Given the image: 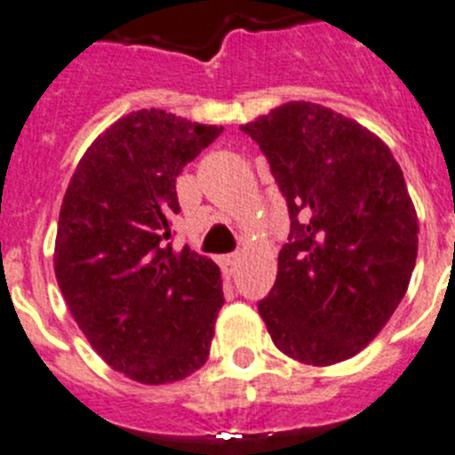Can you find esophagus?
<instances>
[{"label":"esophagus","instance_id":"34e87169","mask_svg":"<svg viewBox=\"0 0 455 455\" xmlns=\"http://www.w3.org/2000/svg\"><path fill=\"white\" fill-rule=\"evenodd\" d=\"M243 260V253H228V256L220 258V265H222L224 274H233Z\"/></svg>","mask_w":455,"mask_h":455}]
</instances>
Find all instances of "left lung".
I'll list each match as a JSON object with an SVG mask.
<instances>
[{"label":"left lung","mask_w":455,"mask_h":455,"mask_svg":"<svg viewBox=\"0 0 455 455\" xmlns=\"http://www.w3.org/2000/svg\"><path fill=\"white\" fill-rule=\"evenodd\" d=\"M240 129L267 158L290 212L258 313L290 358L342 363L387 324L411 283L419 227L403 172L371 131L310 101Z\"/></svg>","instance_id":"8db88e82"}]
</instances>
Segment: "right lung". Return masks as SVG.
Wrapping results in <instances>:
<instances>
[{"instance_id": "right-lung-1", "label": "right lung", "mask_w": 455, "mask_h": 455, "mask_svg": "<svg viewBox=\"0 0 455 455\" xmlns=\"http://www.w3.org/2000/svg\"><path fill=\"white\" fill-rule=\"evenodd\" d=\"M222 126L142 108L106 129L63 197L54 269L69 313L113 370L147 386L206 363L224 304L220 267L172 247L177 177Z\"/></svg>"}]
</instances>
